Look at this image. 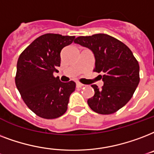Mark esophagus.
Masks as SVG:
<instances>
[{"instance_id":"obj_1","label":"esophagus","mask_w":154,"mask_h":154,"mask_svg":"<svg viewBox=\"0 0 154 154\" xmlns=\"http://www.w3.org/2000/svg\"><path fill=\"white\" fill-rule=\"evenodd\" d=\"M83 84H82V83H76V87H77V88H83Z\"/></svg>"}]
</instances>
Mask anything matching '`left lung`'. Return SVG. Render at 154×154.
<instances>
[{
    "instance_id": "obj_1",
    "label": "left lung",
    "mask_w": 154,
    "mask_h": 154,
    "mask_svg": "<svg viewBox=\"0 0 154 154\" xmlns=\"http://www.w3.org/2000/svg\"><path fill=\"white\" fill-rule=\"evenodd\" d=\"M74 42L93 52V71L103 74L102 88L91 85L95 95L88 100L89 107L102 115L117 112L130 100L140 82L139 63L133 52L122 42L105 34L80 36Z\"/></svg>"
}]
</instances>
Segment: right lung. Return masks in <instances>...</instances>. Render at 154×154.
I'll return each instance as SVG.
<instances>
[{"mask_svg": "<svg viewBox=\"0 0 154 154\" xmlns=\"http://www.w3.org/2000/svg\"><path fill=\"white\" fill-rule=\"evenodd\" d=\"M75 36L46 34L38 37L20 54L15 83L27 107L44 119H55L67 110L75 83H63L54 76L60 66L61 51Z\"/></svg>", "mask_w": 154, "mask_h": 154, "instance_id": "1", "label": "right lung"}]
</instances>
